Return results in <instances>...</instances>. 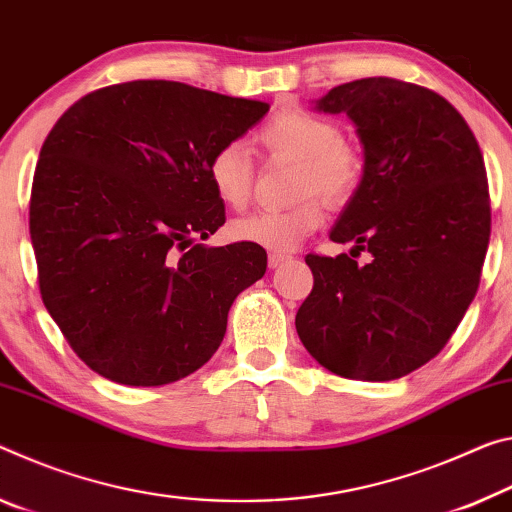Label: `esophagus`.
I'll return each instance as SVG.
<instances>
[{"mask_svg": "<svg viewBox=\"0 0 512 512\" xmlns=\"http://www.w3.org/2000/svg\"><path fill=\"white\" fill-rule=\"evenodd\" d=\"M287 255H282V253H269V266L271 269H278L280 264H285L287 262Z\"/></svg>", "mask_w": 512, "mask_h": 512, "instance_id": "obj_1", "label": "esophagus"}]
</instances>
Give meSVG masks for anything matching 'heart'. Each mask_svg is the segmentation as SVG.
<instances>
[{"label":"heart","instance_id":"1","mask_svg":"<svg viewBox=\"0 0 512 512\" xmlns=\"http://www.w3.org/2000/svg\"><path fill=\"white\" fill-rule=\"evenodd\" d=\"M257 141L273 159L298 161L296 189L300 202L285 209H259L230 225L232 237L271 250L298 246L323 223L321 193L332 205L358 191L364 161L355 145L342 139V129L326 116L305 109H282L257 132ZM212 189L227 207L241 209L255 184V159L246 143L230 141L207 161Z\"/></svg>","mask_w":512,"mask_h":512}]
</instances>
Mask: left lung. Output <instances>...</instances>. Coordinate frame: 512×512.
Wrapping results in <instances>:
<instances>
[{
    "label": "left lung",
    "mask_w": 512,
    "mask_h": 512,
    "mask_svg": "<svg viewBox=\"0 0 512 512\" xmlns=\"http://www.w3.org/2000/svg\"><path fill=\"white\" fill-rule=\"evenodd\" d=\"M314 109L346 113L362 143V182L330 239L372 259L305 257L314 287L298 337L337 376L396 380L442 351L476 296L490 243L483 154L451 102L408 81H348Z\"/></svg>",
    "instance_id": "obj_1"
}]
</instances>
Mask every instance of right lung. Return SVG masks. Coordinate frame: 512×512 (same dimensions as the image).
Wrapping results in <instances>:
<instances>
[{"label": "right lung", "instance_id": "right-lung-1", "mask_svg": "<svg viewBox=\"0 0 512 512\" xmlns=\"http://www.w3.org/2000/svg\"><path fill=\"white\" fill-rule=\"evenodd\" d=\"M269 104L164 79L88 93L40 148L29 234L40 296L100 376L157 387L218 351L227 312L266 273L255 243L209 248L225 205L207 161Z\"/></svg>", "mask_w": 512, "mask_h": 512}]
</instances>
